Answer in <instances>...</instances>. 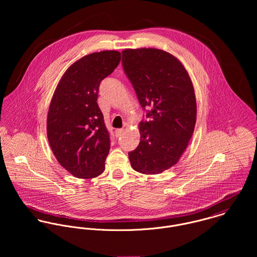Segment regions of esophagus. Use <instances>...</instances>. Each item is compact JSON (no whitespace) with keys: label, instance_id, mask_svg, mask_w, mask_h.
Masks as SVG:
<instances>
[{"label":"esophagus","instance_id":"obj_1","mask_svg":"<svg viewBox=\"0 0 257 257\" xmlns=\"http://www.w3.org/2000/svg\"><path fill=\"white\" fill-rule=\"evenodd\" d=\"M122 133H123V128H117V130H115V137H116V138L120 137V136L122 135Z\"/></svg>","mask_w":257,"mask_h":257}]
</instances>
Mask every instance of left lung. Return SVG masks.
Wrapping results in <instances>:
<instances>
[{
	"mask_svg": "<svg viewBox=\"0 0 257 257\" xmlns=\"http://www.w3.org/2000/svg\"><path fill=\"white\" fill-rule=\"evenodd\" d=\"M123 70L149 120L139 124L141 142L128 153L132 167L154 175L174 166L191 140L197 103L193 83L182 62L161 49L122 50Z\"/></svg>",
	"mask_w": 257,
	"mask_h": 257,
	"instance_id": "1",
	"label": "left lung"
}]
</instances>
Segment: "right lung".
<instances>
[{"mask_svg": "<svg viewBox=\"0 0 257 257\" xmlns=\"http://www.w3.org/2000/svg\"><path fill=\"white\" fill-rule=\"evenodd\" d=\"M120 61V52L104 50L79 60L63 74L52 96L47 139L59 162L74 177L95 178L105 170L110 136L97 99L101 81Z\"/></svg>", "mask_w": 257, "mask_h": 257, "instance_id": "obj_1", "label": "right lung"}]
</instances>
